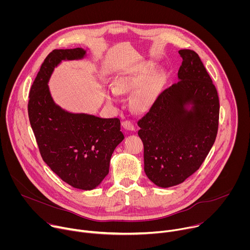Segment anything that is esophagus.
<instances>
[{"label":"esophagus","instance_id":"34e87169","mask_svg":"<svg viewBox=\"0 0 250 250\" xmlns=\"http://www.w3.org/2000/svg\"><path fill=\"white\" fill-rule=\"evenodd\" d=\"M122 125H123L124 128H125L126 130H131V131L135 130L134 125H133V123L131 121H124Z\"/></svg>","mask_w":250,"mask_h":250}]
</instances>
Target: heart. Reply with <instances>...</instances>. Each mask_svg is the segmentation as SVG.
<instances>
[{"label": "heart", "mask_w": 250, "mask_h": 250, "mask_svg": "<svg viewBox=\"0 0 250 250\" xmlns=\"http://www.w3.org/2000/svg\"><path fill=\"white\" fill-rule=\"evenodd\" d=\"M154 66L152 64H146L122 73L115 80L113 90L106 92V100L113 104L118 101V94H126L135 90L130 98L131 106L137 112H147L155 102L161 86V76L158 74L152 76L144 84L152 74Z\"/></svg>", "instance_id": "heart-1"}]
</instances>
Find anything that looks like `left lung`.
Returning <instances> with one entry per match:
<instances>
[{
	"mask_svg": "<svg viewBox=\"0 0 250 250\" xmlns=\"http://www.w3.org/2000/svg\"><path fill=\"white\" fill-rule=\"evenodd\" d=\"M179 54V81L160 93L137 122L145 172L162 188L184 182L200 168L219 128V96L203 62L194 50L181 49Z\"/></svg>",
	"mask_w": 250,
	"mask_h": 250,
	"instance_id": "obj_1",
	"label": "left lung"
}]
</instances>
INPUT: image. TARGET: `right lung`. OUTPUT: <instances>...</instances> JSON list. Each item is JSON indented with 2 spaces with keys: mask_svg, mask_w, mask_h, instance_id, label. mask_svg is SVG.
Instances as JSON below:
<instances>
[{
  "mask_svg": "<svg viewBox=\"0 0 250 250\" xmlns=\"http://www.w3.org/2000/svg\"><path fill=\"white\" fill-rule=\"evenodd\" d=\"M85 54L79 47L50 52L30 88L27 111L43 161L70 186L92 190L108 175L112 154L125 138L121 122L68 113L53 102L47 85L62 60L82 59Z\"/></svg>",
  "mask_w": 250,
  "mask_h": 250,
  "instance_id": "1",
  "label": "right lung"
}]
</instances>
